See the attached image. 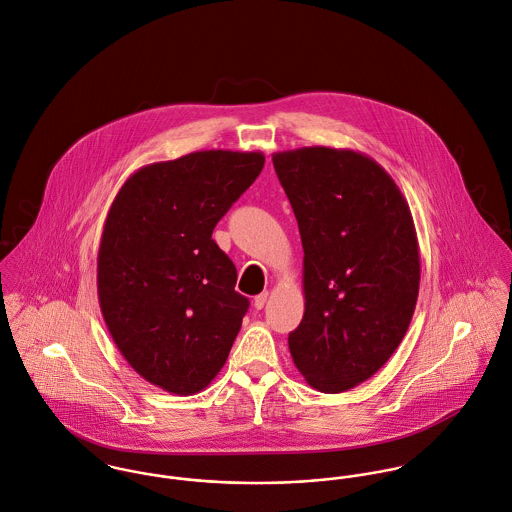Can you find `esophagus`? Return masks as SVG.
I'll use <instances>...</instances> for the list:
<instances>
[{"label": "esophagus", "mask_w": 512, "mask_h": 512, "mask_svg": "<svg viewBox=\"0 0 512 512\" xmlns=\"http://www.w3.org/2000/svg\"><path fill=\"white\" fill-rule=\"evenodd\" d=\"M266 299H268V293H260V295H256L254 297V309H264V305H266Z\"/></svg>", "instance_id": "34e87169"}]
</instances>
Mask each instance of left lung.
<instances>
[{
  "mask_svg": "<svg viewBox=\"0 0 512 512\" xmlns=\"http://www.w3.org/2000/svg\"><path fill=\"white\" fill-rule=\"evenodd\" d=\"M303 246L305 311L288 345L319 392L365 382L394 355L420 292L408 201L365 153L313 146L272 155Z\"/></svg>",
  "mask_w": 512,
  "mask_h": 512,
  "instance_id": "obj_1",
  "label": "left lung"
}]
</instances>
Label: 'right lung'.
<instances>
[{
    "instance_id": "right-lung-1",
    "label": "right lung",
    "mask_w": 512,
    "mask_h": 512,
    "mask_svg": "<svg viewBox=\"0 0 512 512\" xmlns=\"http://www.w3.org/2000/svg\"><path fill=\"white\" fill-rule=\"evenodd\" d=\"M262 151L207 149L138 169L118 191L98 248L106 327L147 382L191 396L226 363L248 311L236 268L211 238L256 181Z\"/></svg>"
}]
</instances>
